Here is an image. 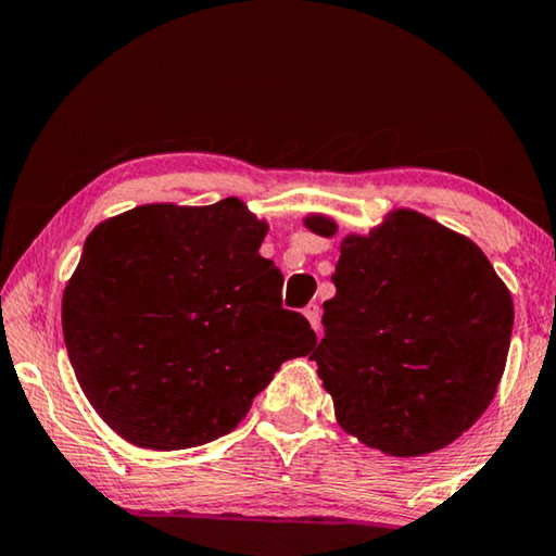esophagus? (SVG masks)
Wrapping results in <instances>:
<instances>
[{"label":"esophagus","mask_w":556,"mask_h":556,"mask_svg":"<svg viewBox=\"0 0 556 556\" xmlns=\"http://www.w3.org/2000/svg\"><path fill=\"white\" fill-rule=\"evenodd\" d=\"M304 316H306V321L312 324V329L319 331V324H321V309H319V306L309 304V306H306V309H304Z\"/></svg>","instance_id":"1"}]
</instances>
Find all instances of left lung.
<instances>
[{"mask_svg":"<svg viewBox=\"0 0 556 556\" xmlns=\"http://www.w3.org/2000/svg\"><path fill=\"white\" fill-rule=\"evenodd\" d=\"M314 235H337L324 215ZM324 302L319 366L349 435L393 457L440 451L495 399L515 304L482 250L416 210L346 235Z\"/></svg>","mask_w":556,"mask_h":556,"instance_id":"obj_1","label":"left lung"}]
</instances>
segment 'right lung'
<instances>
[{
    "label": "right lung",
    "mask_w": 556,
    "mask_h": 556,
    "mask_svg": "<svg viewBox=\"0 0 556 556\" xmlns=\"http://www.w3.org/2000/svg\"><path fill=\"white\" fill-rule=\"evenodd\" d=\"M264 235L237 198L140 205L88 235L61 326L88 403L128 443L182 451L227 435L279 366L316 346L281 306Z\"/></svg>",
    "instance_id": "1"
}]
</instances>
